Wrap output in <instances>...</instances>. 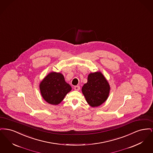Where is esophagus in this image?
Segmentation results:
<instances>
[{
    "instance_id": "1",
    "label": "esophagus",
    "mask_w": 153,
    "mask_h": 153,
    "mask_svg": "<svg viewBox=\"0 0 153 153\" xmlns=\"http://www.w3.org/2000/svg\"><path fill=\"white\" fill-rule=\"evenodd\" d=\"M80 87L79 86H75L74 87V89L75 90V91H79L80 90Z\"/></svg>"
}]
</instances>
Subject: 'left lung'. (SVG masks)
I'll use <instances>...</instances> for the list:
<instances>
[{
  "instance_id": "left-lung-1",
  "label": "left lung",
  "mask_w": 153,
  "mask_h": 153,
  "mask_svg": "<svg viewBox=\"0 0 153 153\" xmlns=\"http://www.w3.org/2000/svg\"><path fill=\"white\" fill-rule=\"evenodd\" d=\"M82 92L88 104L92 107H99L109 96L110 85L101 72L90 73L87 82L82 87Z\"/></svg>"
}]
</instances>
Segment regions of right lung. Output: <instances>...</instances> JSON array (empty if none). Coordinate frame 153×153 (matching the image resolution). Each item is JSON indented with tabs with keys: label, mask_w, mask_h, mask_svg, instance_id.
Listing matches in <instances>:
<instances>
[{
	"label": "right lung",
	"mask_w": 153,
	"mask_h": 153,
	"mask_svg": "<svg viewBox=\"0 0 153 153\" xmlns=\"http://www.w3.org/2000/svg\"><path fill=\"white\" fill-rule=\"evenodd\" d=\"M39 89L46 102L52 105H58L72 90V87L66 82L62 73L51 72L41 81Z\"/></svg>",
	"instance_id": "obj_1"
}]
</instances>
